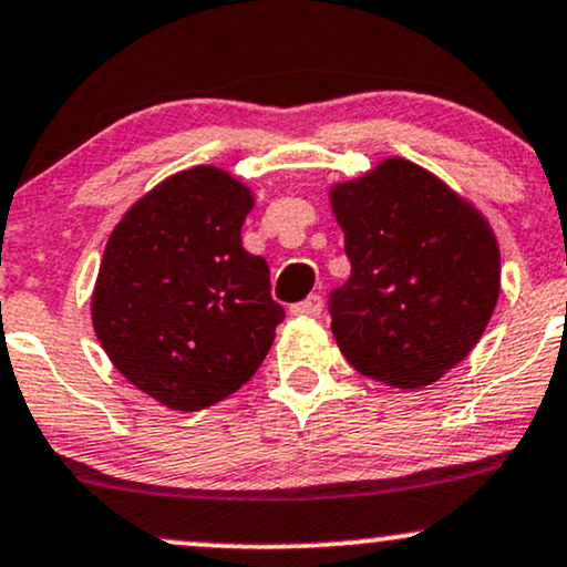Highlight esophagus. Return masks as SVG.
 I'll list each match as a JSON object with an SVG mask.
<instances>
[{
	"mask_svg": "<svg viewBox=\"0 0 567 567\" xmlns=\"http://www.w3.org/2000/svg\"><path fill=\"white\" fill-rule=\"evenodd\" d=\"M322 296H309L306 301L292 306L290 311L296 313V317H319V313H322Z\"/></svg>",
	"mask_w": 567,
	"mask_h": 567,
	"instance_id": "1",
	"label": "esophagus"
}]
</instances>
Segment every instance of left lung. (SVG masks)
Segmentation results:
<instances>
[{
    "instance_id": "8db88e82",
    "label": "left lung",
    "mask_w": 567,
    "mask_h": 567,
    "mask_svg": "<svg viewBox=\"0 0 567 567\" xmlns=\"http://www.w3.org/2000/svg\"><path fill=\"white\" fill-rule=\"evenodd\" d=\"M351 277L332 336L353 370L393 388L441 380L475 349L502 282L494 229L473 203L404 158L330 189Z\"/></svg>"
}]
</instances>
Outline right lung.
<instances>
[{"label": "right lung", "mask_w": 567, "mask_h": 567, "mask_svg": "<svg viewBox=\"0 0 567 567\" xmlns=\"http://www.w3.org/2000/svg\"><path fill=\"white\" fill-rule=\"evenodd\" d=\"M254 195L216 166L163 179L115 224L92 292V324L128 383L197 412L254 378L285 309L269 266L243 248Z\"/></svg>", "instance_id": "add662e5"}]
</instances>
